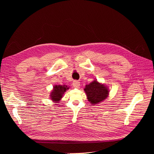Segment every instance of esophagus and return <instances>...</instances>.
Segmentation results:
<instances>
[{"mask_svg": "<svg viewBox=\"0 0 154 154\" xmlns=\"http://www.w3.org/2000/svg\"><path fill=\"white\" fill-rule=\"evenodd\" d=\"M72 85L75 88H79L80 86V82L77 81V80H75V81H74V82H73Z\"/></svg>", "mask_w": 154, "mask_h": 154, "instance_id": "1", "label": "esophagus"}]
</instances>
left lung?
<instances>
[{"mask_svg":"<svg viewBox=\"0 0 154 154\" xmlns=\"http://www.w3.org/2000/svg\"><path fill=\"white\" fill-rule=\"evenodd\" d=\"M84 91L88 100L93 105L97 104L106 99L109 95V92L106 86L99 83L96 80L86 85Z\"/></svg>","mask_w":154,"mask_h":154,"instance_id":"1","label":"left lung"}]
</instances>
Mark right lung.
Here are the masks:
<instances>
[{
    "instance_id": "right-lung-1",
    "label": "right lung",
    "mask_w": 154,
    "mask_h": 154,
    "mask_svg": "<svg viewBox=\"0 0 154 154\" xmlns=\"http://www.w3.org/2000/svg\"><path fill=\"white\" fill-rule=\"evenodd\" d=\"M67 89L69 87L66 85H55L54 89L51 94V97L52 100L54 102H59L62 97L63 94Z\"/></svg>"
}]
</instances>
